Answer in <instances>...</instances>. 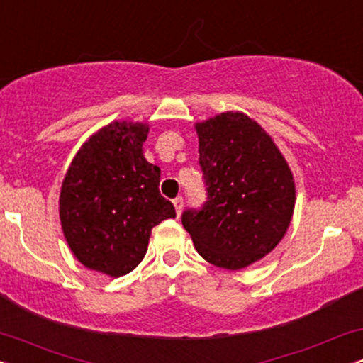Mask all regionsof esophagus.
<instances>
[{
    "mask_svg": "<svg viewBox=\"0 0 363 363\" xmlns=\"http://www.w3.org/2000/svg\"><path fill=\"white\" fill-rule=\"evenodd\" d=\"M174 206H176V213L177 216H181L182 213V206H184V199H182V196H177L176 199H174Z\"/></svg>",
    "mask_w": 363,
    "mask_h": 363,
    "instance_id": "1",
    "label": "esophagus"
}]
</instances>
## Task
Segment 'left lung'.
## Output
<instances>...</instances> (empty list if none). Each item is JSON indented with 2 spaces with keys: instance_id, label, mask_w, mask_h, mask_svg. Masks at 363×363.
I'll use <instances>...</instances> for the list:
<instances>
[{
  "instance_id": "8db88e82",
  "label": "left lung",
  "mask_w": 363,
  "mask_h": 363,
  "mask_svg": "<svg viewBox=\"0 0 363 363\" xmlns=\"http://www.w3.org/2000/svg\"><path fill=\"white\" fill-rule=\"evenodd\" d=\"M208 201L182 213L196 251L225 269L262 259L289 230L295 181L268 133L244 112L196 123Z\"/></svg>"
}]
</instances>
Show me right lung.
<instances>
[{
  "label": "right lung",
  "mask_w": 363,
  "mask_h": 363,
  "mask_svg": "<svg viewBox=\"0 0 363 363\" xmlns=\"http://www.w3.org/2000/svg\"><path fill=\"white\" fill-rule=\"evenodd\" d=\"M148 123L112 121L82 145L66 170L60 220L83 266L118 278L140 264L152 228L176 218L158 191L160 169L143 155Z\"/></svg>",
  "instance_id": "add662e5"
}]
</instances>
